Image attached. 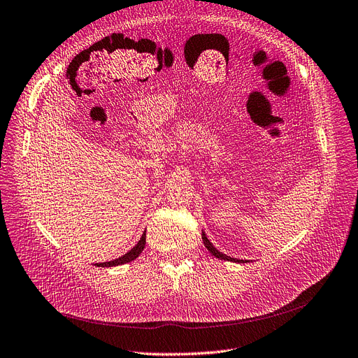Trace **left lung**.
Masks as SVG:
<instances>
[{"mask_svg": "<svg viewBox=\"0 0 358 358\" xmlns=\"http://www.w3.org/2000/svg\"><path fill=\"white\" fill-rule=\"evenodd\" d=\"M202 239H203V243H205V246L208 248V251H209L213 257H216V258H219V259H225V261H234V262H248V261L235 259V258H231V257H227V255L221 254V252H219V251L215 248V246L210 243V241L206 238V235H205V234H202Z\"/></svg>", "mask_w": 358, "mask_h": 358, "instance_id": "1", "label": "left lung"}]
</instances>
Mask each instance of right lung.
Listing matches in <instances>:
<instances>
[{
  "mask_svg": "<svg viewBox=\"0 0 358 358\" xmlns=\"http://www.w3.org/2000/svg\"><path fill=\"white\" fill-rule=\"evenodd\" d=\"M145 243H146V232H143L141 241L137 242V245L134 246V248H131L127 254H124L123 257L115 259V261H110V262H100V264H94L96 266H116V265H122V264H127L133 259H136L137 257H139L145 248Z\"/></svg>",
  "mask_w": 358,
  "mask_h": 358,
  "instance_id": "add662e5",
  "label": "right lung"
}]
</instances>
